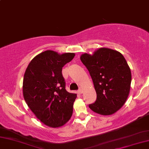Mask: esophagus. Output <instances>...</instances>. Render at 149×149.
I'll return each instance as SVG.
<instances>
[{
  "label": "esophagus",
  "instance_id": "esophagus-1",
  "mask_svg": "<svg viewBox=\"0 0 149 149\" xmlns=\"http://www.w3.org/2000/svg\"><path fill=\"white\" fill-rule=\"evenodd\" d=\"M78 93H80V94H81V93H84V90H83V88H81L79 89Z\"/></svg>",
  "mask_w": 149,
  "mask_h": 149
}]
</instances>
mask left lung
<instances>
[{
  "instance_id": "left-lung-1",
  "label": "left lung",
  "mask_w": 149,
  "mask_h": 149,
  "mask_svg": "<svg viewBox=\"0 0 149 149\" xmlns=\"http://www.w3.org/2000/svg\"><path fill=\"white\" fill-rule=\"evenodd\" d=\"M89 71L97 100L89 108L102 115L115 113L127 100L131 84V72L124 56L118 51L101 47L93 54L81 55Z\"/></svg>"
}]
</instances>
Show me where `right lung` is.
<instances>
[{
	"instance_id": "obj_1",
	"label": "right lung",
	"mask_w": 149,
	"mask_h": 149,
	"mask_svg": "<svg viewBox=\"0 0 149 149\" xmlns=\"http://www.w3.org/2000/svg\"><path fill=\"white\" fill-rule=\"evenodd\" d=\"M74 56L44 51L31 61L24 74V100L35 116L49 127L63 126L72 115L77 94L66 91L61 72Z\"/></svg>"
}]
</instances>
